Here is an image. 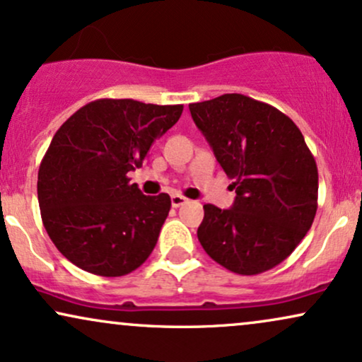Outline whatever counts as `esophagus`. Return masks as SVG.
I'll use <instances>...</instances> for the list:
<instances>
[{
	"label": "esophagus",
	"instance_id": "34e87169",
	"mask_svg": "<svg viewBox=\"0 0 362 362\" xmlns=\"http://www.w3.org/2000/svg\"><path fill=\"white\" fill-rule=\"evenodd\" d=\"M185 203H188V199H186L185 196H181V194H173L171 196V204L174 208H180Z\"/></svg>",
	"mask_w": 362,
	"mask_h": 362
}]
</instances>
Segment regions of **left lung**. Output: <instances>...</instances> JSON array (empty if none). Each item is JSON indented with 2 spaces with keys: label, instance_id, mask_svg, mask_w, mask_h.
<instances>
[{
  "label": "left lung",
  "instance_id": "8db88e82",
  "mask_svg": "<svg viewBox=\"0 0 362 362\" xmlns=\"http://www.w3.org/2000/svg\"><path fill=\"white\" fill-rule=\"evenodd\" d=\"M236 198L230 209L204 204L198 240L221 267L257 275L282 263L314 221L319 173L293 120L242 93L189 104Z\"/></svg>",
  "mask_w": 362,
  "mask_h": 362
}]
</instances>
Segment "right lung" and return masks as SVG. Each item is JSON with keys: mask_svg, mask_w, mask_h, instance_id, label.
<instances>
[{"mask_svg": "<svg viewBox=\"0 0 362 362\" xmlns=\"http://www.w3.org/2000/svg\"><path fill=\"white\" fill-rule=\"evenodd\" d=\"M181 114L182 105L99 99L62 124L37 189L45 230L66 260L93 275L122 276L153 253L171 198L142 194L127 174Z\"/></svg>", "mask_w": 362, "mask_h": 362, "instance_id": "obj_1", "label": "right lung"}]
</instances>
